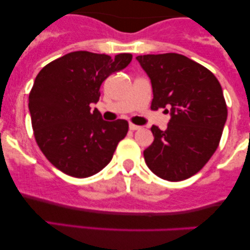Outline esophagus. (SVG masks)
Instances as JSON below:
<instances>
[{
	"instance_id": "1",
	"label": "esophagus",
	"mask_w": 250,
	"mask_h": 250,
	"mask_svg": "<svg viewBox=\"0 0 250 250\" xmlns=\"http://www.w3.org/2000/svg\"><path fill=\"white\" fill-rule=\"evenodd\" d=\"M129 129H130V130H139V129H141V127H140V125H133V123H130V125H129Z\"/></svg>"
}]
</instances>
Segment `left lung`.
Wrapping results in <instances>:
<instances>
[{
	"mask_svg": "<svg viewBox=\"0 0 250 250\" xmlns=\"http://www.w3.org/2000/svg\"><path fill=\"white\" fill-rule=\"evenodd\" d=\"M153 87L151 109H166V130L151 127L154 142L143 151L148 168L167 181L189 179L215 153L227 121L220 82L207 68L176 53L136 57Z\"/></svg>",
	"mask_w": 250,
	"mask_h": 250,
	"instance_id": "obj_1",
	"label": "left lung"
}]
</instances>
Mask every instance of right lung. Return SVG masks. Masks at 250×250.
Returning a JSON list of instances; mask_svg holds the SVG:
<instances>
[{"instance_id": "right-lung-1", "label": "right lung", "mask_w": 250, "mask_h": 250, "mask_svg": "<svg viewBox=\"0 0 250 250\" xmlns=\"http://www.w3.org/2000/svg\"><path fill=\"white\" fill-rule=\"evenodd\" d=\"M131 59L125 53L111 57L73 51L37 74L29 94L34 136L48 161L62 173L83 179L111 161L128 133V122L104 121L90 104L99 101L102 82L125 69Z\"/></svg>"}]
</instances>
